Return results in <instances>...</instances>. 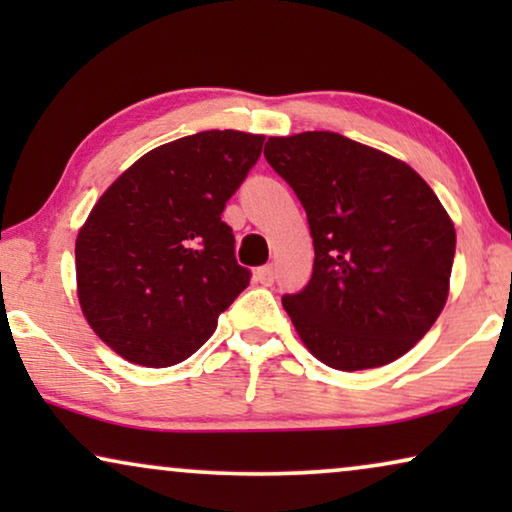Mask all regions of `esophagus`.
<instances>
[{
  "mask_svg": "<svg viewBox=\"0 0 512 512\" xmlns=\"http://www.w3.org/2000/svg\"><path fill=\"white\" fill-rule=\"evenodd\" d=\"M256 279L263 286H270L272 282H275V268H272V265H263V268L256 270Z\"/></svg>",
  "mask_w": 512,
  "mask_h": 512,
  "instance_id": "1",
  "label": "esophagus"
}]
</instances>
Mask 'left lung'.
Returning a JSON list of instances; mask_svg holds the SVG:
<instances>
[{
  "label": "left lung",
  "mask_w": 512,
  "mask_h": 512,
  "mask_svg": "<svg viewBox=\"0 0 512 512\" xmlns=\"http://www.w3.org/2000/svg\"><path fill=\"white\" fill-rule=\"evenodd\" d=\"M265 160L305 207L312 279L282 305L314 359L380 368L429 333L450 293L454 223L408 163L338 132L270 137Z\"/></svg>",
  "instance_id": "left-lung-1"
}]
</instances>
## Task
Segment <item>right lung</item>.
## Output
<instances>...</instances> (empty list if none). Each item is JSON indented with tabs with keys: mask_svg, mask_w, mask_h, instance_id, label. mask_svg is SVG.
Listing matches in <instances>:
<instances>
[{
	"mask_svg": "<svg viewBox=\"0 0 512 512\" xmlns=\"http://www.w3.org/2000/svg\"><path fill=\"white\" fill-rule=\"evenodd\" d=\"M263 139L207 130L156 146L90 209L76 235V296L97 338L125 361H186L249 286L221 212Z\"/></svg>",
	"mask_w": 512,
	"mask_h": 512,
	"instance_id": "obj_1",
	"label": "right lung"
}]
</instances>
